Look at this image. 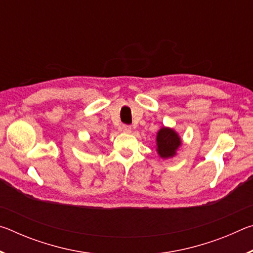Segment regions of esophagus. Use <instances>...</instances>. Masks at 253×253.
Masks as SVG:
<instances>
[{"instance_id":"esophagus-1","label":"esophagus","mask_w":253,"mask_h":253,"mask_svg":"<svg viewBox=\"0 0 253 253\" xmlns=\"http://www.w3.org/2000/svg\"><path fill=\"white\" fill-rule=\"evenodd\" d=\"M122 130H123L124 132H127V134H129V132L132 131V128H131V126L123 125V126H122Z\"/></svg>"}]
</instances>
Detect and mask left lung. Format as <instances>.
<instances>
[{
  "instance_id": "obj_1",
  "label": "left lung",
  "mask_w": 253,
  "mask_h": 253,
  "mask_svg": "<svg viewBox=\"0 0 253 253\" xmlns=\"http://www.w3.org/2000/svg\"><path fill=\"white\" fill-rule=\"evenodd\" d=\"M182 146V138L172 127L163 126L156 134V152L162 160L173 158Z\"/></svg>"
}]
</instances>
